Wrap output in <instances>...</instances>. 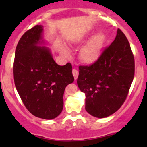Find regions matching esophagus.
I'll use <instances>...</instances> for the list:
<instances>
[{
  "mask_svg": "<svg viewBox=\"0 0 147 147\" xmlns=\"http://www.w3.org/2000/svg\"><path fill=\"white\" fill-rule=\"evenodd\" d=\"M72 74H73V76H74V78H75V80H77V78H78V75H79L78 71L75 69H72Z\"/></svg>",
  "mask_w": 147,
  "mask_h": 147,
  "instance_id": "obj_1",
  "label": "esophagus"
}]
</instances>
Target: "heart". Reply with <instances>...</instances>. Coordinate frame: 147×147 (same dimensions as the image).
<instances>
[{
  "label": "heart",
  "instance_id": "b5f03b06",
  "mask_svg": "<svg viewBox=\"0 0 147 147\" xmlns=\"http://www.w3.org/2000/svg\"><path fill=\"white\" fill-rule=\"evenodd\" d=\"M91 36L87 34L82 38L77 40V44H81ZM107 41V36L105 32H100L92 37L85 44L79 52V58L82 63L85 65L94 64L99 58ZM56 47L60 53L66 58L70 57L71 54L69 49L61 42H57Z\"/></svg>",
  "mask_w": 147,
  "mask_h": 147
}]
</instances>
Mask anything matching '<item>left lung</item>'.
<instances>
[{
    "label": "left lung",
    "instance_id": "8db88e82",
    "mask_svg": "<svg viewBox=\"0 0 147 147\" xmlns=\"http://www.w3.org/2000/svg\"><path fill=\"white\" fill-rule=\"evenodd\" d=\"M134 75V58L125 35L118 29L116 38L100 58L90 66L79 67L78 83L85 94V109L105 118L125 101Z\"/></svg>",
    "mask_w": 147,
    "mask_h": 147
}]
</instances>
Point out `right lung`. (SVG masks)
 Here are the masks:
<instances>
[{"label":"right lung","instance_id":"1","mask_svg":"<svg viewBox=\"0 0 147 147\" xmlns=\"http://www.w3.org/2000/svg\"><path fill=\"white\" fill-rule=\"evenodd\" d=\"M47 44L41 25L25 32L16 47L13 75L28 110L37 117L53 119L63 111L65 89L74 77L70 63L57 65Z\"/></svg>","mask_w":147,"mask_h":147}]
</instances>
